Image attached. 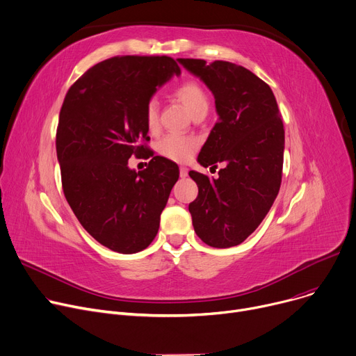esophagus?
I'll return each instance as SVG.
<instances>
[{"mask_svg": "<svg viewBox=\"0 0 356 356\" xmlns=\"http://www.w3.org/2000/svg\"><path fill=\"white\" fill-rule=\"evenodd\" d=\"M187 173H188L187 168H184V165H181V168H180V177H186Z\"/></svg>", "mask_w": 356, "mask_h": 356, "instance_id": "34e87169", "label": "esophagus"}]
</instances>
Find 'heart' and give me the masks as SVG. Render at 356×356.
Returning <instances> with one entry per match:
<instances>
[{
	"mask_svg": "<svg viewBox=\"0 0 356 356\" xmlns=\"http://www.w3.org/2000/svg\"><path fill=\"white\" fill-rule=\"evenodd\" d=\"M175 97L188 110L193 117L202 111H207L209 100L202 86L193 80H186L177 84L173 90ZM146 127L154 133L159 130V104L156 100H150L145 110ZM199 146V141L195 137L183 136H165L159 143V152L161 156L175 161H187L192 157Z\"/></svg>",
	"mask_w": 356,
	"mask_h": 356,
	"instance_id": "1",
	"label": "heart"
}]
</instances>
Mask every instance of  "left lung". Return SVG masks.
Masks as SVG:
<instances>
[{
	"label": "left lung",
	"instance_id": "obj_1",
	"mask_svg": "<svg viewBox=\"0 0 356 356\" xmlns=\"http://www.w3.org/2000/svg\"><path fill=\"white\" fill-rule=\"evenodd\" d=\"M215 96L219 122L197 161L218 169V179L188 172L199 187L188 204L193 227L211 248L241 245L262 223L280 188L285 130L270 87L229 61L177 58Z\"/></svg>",
	"mask_w": 356,
	"mask_h": 356
}]
</instances>
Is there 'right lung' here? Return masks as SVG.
I'll return each instance as SVG.
<instances>
[{
  "label": "right lung",
  "instance_id": "right-lung-1",
  "mask_svg": "<svg viewBox=\"0 0 356 356\" xmlns=\"http://www.w3.org/2000/svg\"><path fill=\"white\" fill-rule=\"evenodd\" d=\"M180 74L165 56H122L88 68L63 102L56 134L64 196L81 226L118 253L146 249L179 179L177 164L147 147L145 110L157 87ZM131 155L152 157L141 172Z\"/></svg>",
  "mask_w": 356,
  "mask_h": 356
}]
</instances>
